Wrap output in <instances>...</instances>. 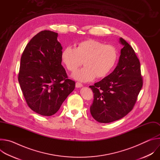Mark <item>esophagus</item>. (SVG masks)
<instances>
[{
    "label": "esophagus",
    "instance_id": "esophagus-1",
    "mask_svg": "<svg viewBox=\"0 0 160 160\" xmlns=\"http://www.w3.org/2000/svg\"><path fill=\"white\" fill-rule=\"evenodd\" d=\"M83 86V84L80 83V82H77L76 84H75V87L77 88H80V87H82Z\"/></svg>",
    "mask_w": 160,
    "mask_h": 160
}]
</instances>
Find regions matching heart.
Segmentation results:
<instances>
[{
	"label": "heart",
	"mask_w": 160,
	"mask_h": 160,
	"mask_svg": "<svg viewBox=\"0 0 160 160\" xmlns=\"http://www.w3.org/2000/svg\"><path fill=\"white\" fill-rule=\"evenodd\" d=\"M118 58L117 48L95 40H87L78 43L74 48H65L61 54L62 62L67 70L74 72L83 61L84 67L75 71L72 78L81 82H90L96 77H106L113 69Z\"/></svg>",
	"instance_id": "b5f03b06"
}]
</instances>
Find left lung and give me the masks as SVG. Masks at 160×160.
I'll list each match as a JSON object with an SVG mask.
<instances>
[{
  "instance_id": "8db88e82",
  "label": "left lung",
  "mask_w": 160,
  "mask_h": 160,
  "mask_svg": "<svg viewBox=\"0 0 160 160\" xmlns=\"http://www.w3.org/2000/svg\"><path fill=\"white\" fill-rule=\"evenodd\" d=\"M118 64L102 80L90 85L94 101L90 111L100 123H110L122 118L133 109L143 85L140 62L130 45L122 38Z\"/></svg>"
}]
</instances>
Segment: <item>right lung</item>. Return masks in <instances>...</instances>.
Instances as JSON below:
<instances>
[{
    "instance_id": "add662e5",
    "label": "right lung",
    "mask_w": 160,
    "mask_h": 160,
    "mask_svg": "<svg viewBox=\"0 0 160 160\" xmlns=\"http://www.w3.org/2000/svg\"><path fill=\"white\" fill-rule=\"evenodd\" d=\"M58 34L44 30L35 35L22 54L18 81L30 108L42 116H52L75 89L61 65L62 48Z\"/></svg>"
}]
</instances>
